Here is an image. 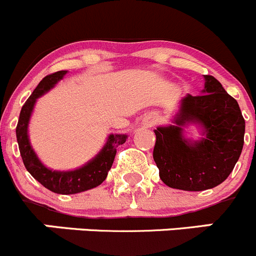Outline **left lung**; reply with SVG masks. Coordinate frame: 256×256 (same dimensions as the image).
I'll list each match as a JSON object with an SVG mask.
<instances>
[{
	"instance_id": "left-lung-1",
	"label": "left lung",
	"mask_w": 256,
	"mask_h": 256,
	"mask_svg": "<svg viewBox=\"0 0 256 256\" xmlns=\"http://www.w3.org/2000/svg\"><path fill=\"white\" fill-rule=\"evenodd\" d=\"M202 93L182 100L176 126L154 130L153 160L160 180L172 188H212L228 178L242 154L245 119L238 102L212 75H205ZM190 120L206 128V137L194 145L182 138L180 126Z\"/></svg>"
}]
</instances>
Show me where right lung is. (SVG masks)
<instances>
[{
	"instance_id": "obj_1",
	"label": "right lung",
	"mask_w": 256,
	"mask_h": 256,
	"mask_svg": "<svg viewBox=\"0 0 256 256\" xmlns=\"http://www.w3.org/2000/svg\"><path fill=\"white\" fill-rule=\"evenodd\" d=\"M65 74H66V72H62V70L52 72L50 75H46L38 82L36 89L34 90V93L25 102L22 109H21L20 118H18V123L16 126V138L24 164H25L26 170L31 174V176L38 180L44 187L55 192V194H72L94 188L106 178L108 171L110 170L114 158H116V148L119 144H123L126 142V136H109L108 143L102 150V152L93 160H90L86 166L82 167V168L70 172H56L46 168L38 160L35 152L28 143V119H30L36 99L42 96L44 93H46L48 89H51L60 79H62Z\"/></svg>"
}]
</instances>
